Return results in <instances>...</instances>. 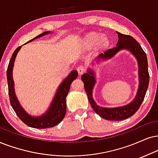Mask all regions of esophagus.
I'll return each mask as SVG.
<instances>
[{
  "label": "esophagus",
  "instance_id": "34e87169",
  "mask_svg": "<svg viewBox=\"0 0 158 158\" xmlns=\"http://www.w3.org/2000/svg\"><path fill=\"white\" fill-rule=\"evenodd\" d=\"M77 70L78 74L79 76H81L84 73V72H85V69H84L82 65H79V66H78Z\"/></svg>",
  "mask_w": 158,
  "mask_h": 158
}]
</instances>
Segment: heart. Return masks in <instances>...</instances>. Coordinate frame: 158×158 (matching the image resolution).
<instances>
[{"label":"heart","instance_id":"1","mask_svg":"<svg viewBox=\"0 0 158 158\" xmlns=\"http://www.w3.org/2000/svg\"><path fill=\"white\" fill-rule=\"evenodd\" d=\"M111 41L106 35H101L97 32H90L83 37L80 48L83 51H88L94 47L96 52H102L109 47Z\"/></svg>","mask_w":158,"mask_h":158}]
</instances>
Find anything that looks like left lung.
Returning a JSON list of instances; mask_svg holds the SVG:
<instances>
[{"mask_svg": "<svg viewBox=\"0 0 158 158\" xmlns=\"http://www.w3.org/2000/svg\"><path fill=\"white\" fill-rule=\"evenodd\" d=\"M118 34V41L117 47L113 49H108L104 54H101L98 57V60L104 61L111 59L116 54L122 49H127L131 52L138 61L139 65V85L137 94L132 102L123 106L116 108H104L99 106L93 98V89L95 84L94 72L91 69L87 70V73L81 75V80L85 85V90L88 97L89 102L93 108L94 111L99 114L100 117L108 120H123L133 116L141 106L146 93L149 86V75L148 71V63L146 53L141 45L135 41L134 38L128 35L122 34L117 32Z\"/></svg>", "mask_w": 158, "mask_h": 158, "instance_id": "left-lung-1", "label": "left lung"}]
</instances>
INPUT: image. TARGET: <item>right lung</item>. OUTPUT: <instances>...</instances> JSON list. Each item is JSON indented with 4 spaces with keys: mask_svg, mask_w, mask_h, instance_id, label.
Masks as SVG:
<instances>
[{
    "mask_svg": "<svg viewBox=\"0 0 158 158\" xmlns=\"http://www.w3.org/2000/svg\"><path fill=\"white\" fill-rule=\"evenodd\" d=\"M50 31L44 32L43 33L37 35L34 39L30 40L27 43L31 42L34 39L40 38L43 35L49 34ZM27 43H25L26 44ZM22 46L17 47L14 52L11 60H10L9 65L7 69V81L8 87H9V95L10 103L11 106L15 110V113L19 117V118L24 123L28 125L29 127H34V128H48L58 125L64 118L65 113H66V96L69 93L71 84L78 77V72L77 71H72L69 73V76L62 81L60 85L55 96L54 97L52 102L51 103L50 106L47 111L40 117H32L29 115L24 109L19 104V101L15 95V87H14V81L12 77V71L14 63H15V57L17 56L18 52L21 49Z\"/></svg>",
    "mask_w": 158,
    "mask_h": 158,
    "instance_id": "obj_1",
    "label": "right lung"
}]
</instances>
